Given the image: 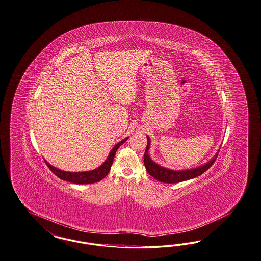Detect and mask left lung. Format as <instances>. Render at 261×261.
Segmentation results:
<instances>
[{
    "label": "left lung",
    "instance_id": "left-lung-1",
    "mask_svg": "<svg viewBox=\"0 0 261 261\" xmlns=\"http://www.w3.org/2000/svg\"><path fill=\"white\" fill-rule=\"evenodd\" d=\"M146 138H147V145H146L145 152H144V167H145L147 172L152 177L160 182H164V183H178L182 181L196 178L200 174H202L203 172H205L213 165V163L215 162L216 158L218 156V152H217L215 156L209 162L205 163L204 165H201L197 168L190 169V170H182V171H173L171 169L164 168L162 166L152 161V159L148 155V149L150 146V139L148 136H146Z\"/></svg>",
    "mask_w": 261,
    "mask_h": 261
}]
</instances>
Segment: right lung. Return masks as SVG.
<instances>
[{
	"instance_id": "right-lung-1",
	"label": "right lung",
	"mask_w": 261,
	"mask_h": 261,
	"mask_svg": "<svg viewBox=\"0 0 261 261\" xmlns=\"http://www.w3.org/2000/svg\"><path fill=\"white\" fill-rule=\"evenodd\" d=\"M128 137L125 138L124 140H122L121 142L117 143L112 150L109 153L107 159L105 160V162L103 163L101 166H99L97 169H94L92 171H79V172H72V171H62L60 169L55 168L54 166L50 165L49 163L45 161L46 165L48 166V168L51 170V171L56 174L59 178L64 180V181H68L74 184H90V183H95L98 182L100 180L103 179L111 170L112 164L114 161L115 155L117 152L118 147L122 144H124L127 141Z\"/></svg>"
}]
</instances>
